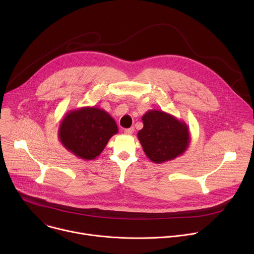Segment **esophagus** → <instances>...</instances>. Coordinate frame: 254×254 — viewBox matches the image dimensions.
I'll return each instance as SVG.
<instances>
[{"mask_svg":"<svg viewBox=\"0 0 254 254\" xmlns=\"http://www.w3.org/2000/svg\"><path fill=\"white\" fill-rule=\"evenodd\" d=\"M134 131V128L133 127H129V128H126L125 129V133L126 134H132Z\"/></svg>","mask_w":254,"mask_h":254,"instance_id":"obj_1","label":"esophagus"}]
</instances>
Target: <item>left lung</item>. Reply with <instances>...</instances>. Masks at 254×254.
Segmentation results:
<instances>
[{
	"label": "left lung",
	"mask_w": 254,
	"mask_h": 254,
	"mask_svg": "<svg viewBox=\"0 0 254 254\" xmlns=\"http://www.w3.org/2000/svg\"><path fill=\"white\" fill-rule=\"evenodd\" d=\"M143 127L137 138L146 156L156 164L182 156L190 144V131L185 122L163 111L151 110L141 118Z\"/></svg>",
	"instance_id": "left-lung-1"
}]
</instances>
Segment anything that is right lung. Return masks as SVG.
<instances>
[{"label": "right lung", "instance_id": "right-lung-1", "mask_svg": "<svg viewBox=\"0 0 254 254\" xmlns=\"http://www.w3.org/2000/svg\"><path fill=\"white\" fill-rule=\"evenodd\" d=\"M116 121L97 106L69 111L61 120L58 137L62 146L79 159L90 161L100 155L118 133Z\"/></svg>", "mask_w": 254, "mask_h": 254}]
</instances>
